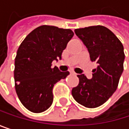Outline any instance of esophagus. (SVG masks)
<instances>
[{
    "label": "esophagus",
    "instance_id": "1",
    "mask_svg": "<svg viewBox=\"0 0 129 129\" xmlns=\"http://www.w3.org/2000/svg\"><path fill=\"white\" fill-rule=\"evenodd\" d=\"M70 73H71V74H72V75H77V74H76L75 72H71Z\"/></svg>",
    "mask_w": 129,
    "mask_h": 129
}]
</instances>
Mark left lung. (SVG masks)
Segmentation results:
<instances>
[{"instance_id":"8db88e82","label":"left lung","mask_w":129,"mask_h":129,"mask_svg":"<svg viewBox=\"0 0 129 129\" xmlns=\"http://www.w3.org/2000/svg\"><path fill=\"white\" fill-rule=\"evenodd\" d=\"M75 33L87 48L90 60L98 66L91 79L78 75L79 84L73 87L72 94L84 107L97 108L107 102L118 87L123 72V45L112 31L102 25L75 29Z\"/></svg>"}]
</instances>
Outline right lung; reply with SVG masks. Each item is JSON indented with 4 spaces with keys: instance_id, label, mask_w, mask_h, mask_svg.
Returning a JSON list of instances; mask_svg holds the SVG:
<instances>
[{
    "instance_id": "add662e5",
    "label": "right lung",
    "mask_w": 129,
    "mask_h": 129,
    "mask_svg": "<svg viewBox=\"0 0 129 129\" xmlns=\"http://www.w3.org/2000/svg\"><path fill=\"white\" fill-rule=\"evenodd\" d=\"M73 36L70 29L42 25L21 43L15 59V88L20 102L30 111L41 113L51 105L54 85L69 74L52 68L51 63L61 59Z\"/></svg>"
}]
</instances>
